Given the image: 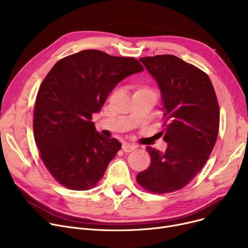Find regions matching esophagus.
Here are the masks:
<instances>
[{
  "instance_id": "obj_1",
  "label": "esophagus",
  "mask_w": 248,
  "mask_h": 248,
  "mask_svg": "<svg viewBox=\"0 0 248 248\" xmlns=\"http://www.w3.org/2000/svg\"><path fill=\"white\" fill-rule=\"evenodd\" d=\"M135 149H136V146H134V145L127 144V142H124V144H123V150H124V152H126V153L132 152V151H134Z\"/></svg>"
}]
</instances>
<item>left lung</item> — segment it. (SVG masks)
Masks as SVG:
<instances>
[{"label": "left lung", "mask_w": 248, "mask_h": 248, "mask_svg": "<svg viewBox=\"0 0 248 248\" xmlns=\"http://www.w3.org/2000/svg\"><path fill=\"white\" fill-rule=\"evenodd\" d=\"M162 96L165 152L147 148L151 164L137 175L147 191L170 193L184 188L206 164L219 129V106L208 75L174 55L140 59Z\"/></svg>", "instance_id": "left-lung-1"}]
</instances>
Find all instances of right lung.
<instances>
[{
	"label": "right lung",
	"mask_w": 248,
	"mask_h": 248,
	"mask_svg": "<svg viewBox=\"0 0 248 248\" xmlns=\"http://www.w3.org/2000/svg\"><path fill=\"white\" fill-rule=\"evenodd\" d=\"M144 71L133 57L83 50L59 60L37 93L33 131L48 171L71 190H88L102 178L122 148L91 122L110 91L127 76Z\"/></svg>",
	"instance_id": "obj_1"
}]
</instances>
